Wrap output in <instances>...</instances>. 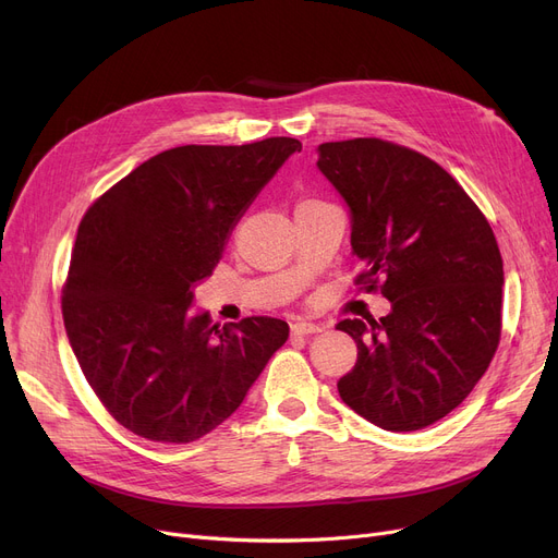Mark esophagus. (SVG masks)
I'll list each match as a JSON object with an SVG mask.
<instances>
[{
    "label": "esophagus",
    "mask_w": 558,
    "mask_h": 558,
    "mask_svg": "<svg viewBox=\"0 0 558 558\" xmlns=\"http://www.w3.org/2000/svg\"><path fill=\"white\" fill-rule=\"evenodd\" d=\"M320 332V326L310 324V320H296V324H291V335H314Z\"/></svg>",
    "instance_id": "1"
}]
</instances>
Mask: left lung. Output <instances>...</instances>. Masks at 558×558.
I'll return each instance as SVG.
<instances>
[{
  "label": "left lung",
  "mask_w": 558,
  "mask_h": 558,
  "mask_svg": "<svg viewBox=\"0 0 558 558\" xmlns=\"http://www.w3.org/2000/svg\"><path fill=\"white\" fill-rule=\"evenodd\" d=\"M318 171L350 213L360 280L391 312L343 318L357 364L341 400L389 432L450 414L486 373L502 326L505 269L495 234L452 175L404 146L357 137L318 144Z\"/></svg>",
  "instance_id": "left-lung-1"
}]
</instances>
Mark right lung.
Returning <instances> with one entry per match:
<instances>
[{"label": "right lung", "mask_w": 558, "mask_h": 558, "mask_svg": "<svg viewBox=\"0 0 558 558\" xmlns=\"http://www.w3.org/2000/svg\"><path fill=\"white\" fill-rule=\"evenodd\" d=\"M294 137L162 151L85 213L63 294L78 366L110 416L160 444H190L238 412L289 326L251 316L219 328L190 312L232 228Z\"/></svg>", "instance_id": "add662e5"}]
</instances>
